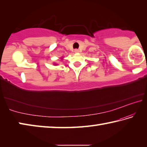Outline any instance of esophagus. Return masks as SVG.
<instances>
[{
    "instance_id": "34e87169",
    "label": "esophagus",
    "mask_w": 147,
    "mask_h": 147,
    "mask_svg": "<svg viewBox=\"0 0 147 147\" xmlns=\"http://www.w3.org/2000/svg\"><path fill=\"white\" fill-rule=\"evenodd\" d=\"M74 53H79V50L78 49H75V50H74Z\"/></svg>"
}]
</instances>
